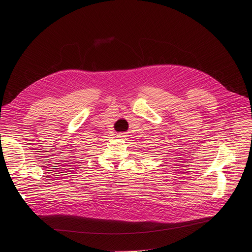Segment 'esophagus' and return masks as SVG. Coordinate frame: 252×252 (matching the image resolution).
<instances>
[{"mask_svg":"<svg viewBox=\"0 0 252 252\" xmlns=\"http://www.w3.org/2000/svg\"><path fill=\"white\" fill-rule=\"evenodd\" d=\"M124 134H125V132H121V133H119V137H124V136H125Z\"/></svg>","mask_w":252,"mask_h":252,"instance_id":"esophagus-1","label":"esophagus"}]
</instances>
